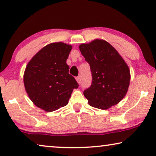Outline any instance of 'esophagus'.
<instances>
[{
	"instance_id": "34e87169",
	"label": "esophagus",
	"mask_w": 156,
	"mask_h": 156,
	"mask_svg": "<svg viewBox=\"0 0 156 156\" xmlns=\"http://www.w3.org/2000/svg\"><path fill=\"white\" fill-rule=\"evenodd\" d=\"M76 82H77L79 84H80V82H81V80H80V76H76Z\"/></svg>"
}]
</instances>
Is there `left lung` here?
I'll return each instance as SVG.
<instances>
[{
	"label": "left lung",
	"instance_id": "left-lung-1",
	"mask_svg": "<svg viewBox=\"0 0 156 156\" xmlns=\"http://www.w3.org/2000/svg\"><path fill=\"white\" fill-rule=\"evenodd\" d=\"M79 48L89 64L92 75L90 87L84 91L89 105L104 110L116 105L125 97L129 87L131 74L126 63L105 40L97 39Z\"/></svg>",
	"mask_w": 156,
	"mask_h": 156
}]
</instances>
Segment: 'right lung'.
Wrapping results in <instances>:
<instances>
[{
	"label": "right lung",
	"instance_id": "right-lung-1",
	"mask_svg": "<svg viewBox=\"0 0 156 156\" xmlns=\"http://www.w3.org/2000/svg\"><path fill=\"white\" fill-rule=\"evenodd\" d=\"M72 46L54 42L41 49L25 68L23 81L35 106L51 112L67 105L74 89L79 87L69 74L67 59Z\"/></svg>",
	"mask_w": 156,
	"mask_h": 156
}]
</instances>
